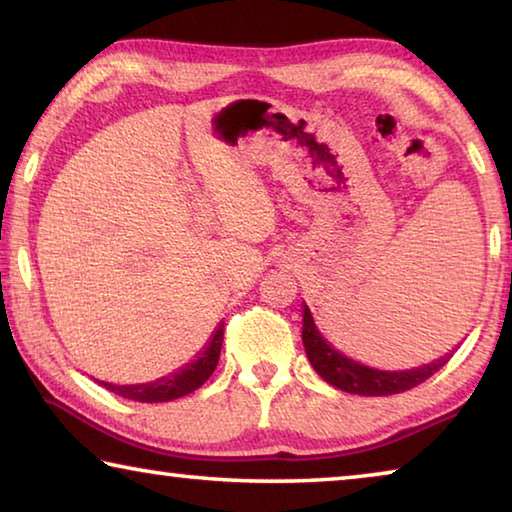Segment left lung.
Masks as SVG:
<instances>
[{"label": "left lung", "mask_w": 512, "mask_h": 512, "mask_svg": "<svg viewBox=\"0 0 512 512\" xmlns=\"http://www.w3.org/2000/svg\"><path fill=\"white\" fill-rule=\"evenodd\" d=\"M302 314H305L302 316V343H305L311 366H314V370L327 381V384L341 388L345 393L372 397L411 391V388L420 386L422 381H427L431 375H436V372L449 361V357H452V354H449L447 359H438L436 363H431V366L406 372L372 370L361 366L357 361L343 357L341 352H336L332 345L320 336L307 305Z\"/></svg>", "instance_id": "obj_1"}]
</instances>
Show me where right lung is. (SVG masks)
I'll list each match as a JSON object with an SVG mask.
<instances>
[{"mask_svg":"<svg viewBox=\"0 0 512 512\" xmlns=\"http://www.w3.org/2000/svg\"><path fill=\"white\" fill-rule=\"evenodd\" d=\"M221 343H223V323L214 332L210 345L201 352V357H198L192 366L180 370L178 375L164 377L160 381H153V384H140V386H115V384H106V381H101V386H106L110 393L133 402L153 404V402L178 400V397L194 393L196 388H201L205 381L210 379L216 363H219Z\"/></svg>","mask_w":512,"mask_h":512,"instance_id":"add662e5","label":"right lung"}]
</instances>
